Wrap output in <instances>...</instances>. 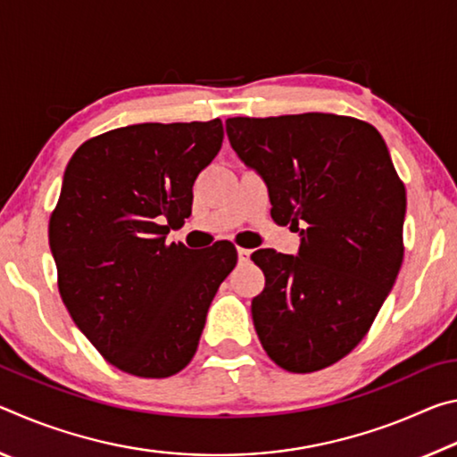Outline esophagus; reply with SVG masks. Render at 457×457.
Masks as SVG:
<instances>
[{
  "label": "esophagus",
  "mask_w": 457,
  "mask_h": 457,
  "mask_svg": "<svg viewBox=\"0 0 457 457\" xmlns=\"http://www.w3.org/2000/svg\"><path fill=\"white\" fill-rule=\"evenodd\" d=\"M252 256V250H245V247H237V258L239 262H247Z\"/></svg>",
  "instance_id": "1"
}]
</instances>
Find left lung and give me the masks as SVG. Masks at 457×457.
Instances as JSON below:
<instances>
[{
  "instance_id": "8db88e82",
  "label": "left lung",
  "mask_w": 457,
  "mask_h": 457,
  "mask_svg": "<svg viewBox=\"0 0 457 457\" xmlns=\"http://www.w3.org/2000/svg\"><path fill=\"white\" fill-rule=\"evenodd\" d=\"M226 130L264 179L272 218L300 231L296 256L252 253L266 276L252 300L260 343L290 373L320 370L361 343L395 284L405 187L383 137L359 119L236 117Z\"/></svg>"
}]
</instances>
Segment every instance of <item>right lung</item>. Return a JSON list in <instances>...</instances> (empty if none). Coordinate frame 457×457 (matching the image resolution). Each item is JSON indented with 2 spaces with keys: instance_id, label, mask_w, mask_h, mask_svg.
Listing matches in <instances>:
<instances>
[{
  "instance_id": "1",
  "label": "right lung",
  "mask_w": 457,
  "mask_h": 457,
  "mask_svg": "<svg viewBox=\"0 0 457 457\" xmlns=\"http://www.w3.org/2000/svg\"><path fill=\"white\" fill-rule=\"evenodd\" d=\"M223 125L143 122L90 138L64 171L48 237L76 327L125 373L163 378L197 351L205 316L237 262L234 244L199 256L167 244L191 215L193 183Z\"/></svg>"
}]
</instances>
